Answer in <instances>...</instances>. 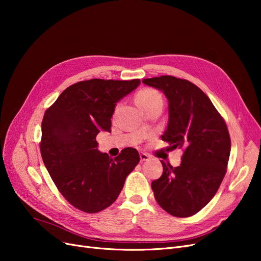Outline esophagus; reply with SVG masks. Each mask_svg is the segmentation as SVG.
Wrapping results in <instances>:
<instances>
[{"label": "esophagus", "mask_w": 261, "mask_h": 261, "mask_svg": "<svg viewBox=\"0 0 261 261\" xmlns=\"http://www.w3.org/2000/svg\"><path fill=\"white\" fill-rule=\"evenodd\" d=\"M139 156H140V162H145V161H148L150 159L149 154H147L145 152H140Z\"/></svg>", "instance_id": "esophagus-1"}]
</instances>
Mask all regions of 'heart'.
Wrapping results in <instances>:
<instances>
[{
    "label": "heart",
    "mask_w": 261,
    "mask_h": 261,
    "mask_svg": "<svg viewBox=\"0 0 261 261\" xmlns=\"http://www.w3.org/2000/svg\"><path fill=\"white\" fill-rule=\"evenodd\" d=\"M137 105L147 112L150 108L158 105H163V98L159 91L151 88H144L136 93ZM118 109V105L115 108V111Z\"/></svg>",
    "instance_id": "obj_1"
}]
</instances>
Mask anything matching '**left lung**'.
Instances as JSON below:
<instances>
[{
  "mask_svg": "<svg viewBox=\"0 0 261 261\" xmlns=\"http://www.w3.org/2000/svg\"><path fill=\"white\" fill-rule=\"evenodd\" d=\"M143 83L167 96L169 123L162 140L183 149L179 167L161 161L162 175L151 183L154 198L171 216H194L213 198L224 178L231 152L227 126L207 94L193 83L169 75Z\"/></svg>",
  "mask_w": 261,
  "mask_h": 261,
  "instance_id": "8db88e82",
  "label": "left lung"
}]
</instances>
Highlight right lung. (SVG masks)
I'll use <instances>...</instances> for the list:
<instances>
[{"label":"right lung","instance_id":"obj_1","mask_svg":"<svg viewBox=\"0 0 261 261\" xmlns=\"http://www.w3.org/2000/svg\"><path fill=\"white\" fill-rule=\"evenodd\" d=\"M139 84V80L98 78L76 83L43 115V163L62 196L81 211L97 213L111 206L140 160L134 148L110 158L99 152L96 140L101 129L111 132L116 102Z\"/></svg>","mask_w":261,"mask_h":261}]
</instances>
